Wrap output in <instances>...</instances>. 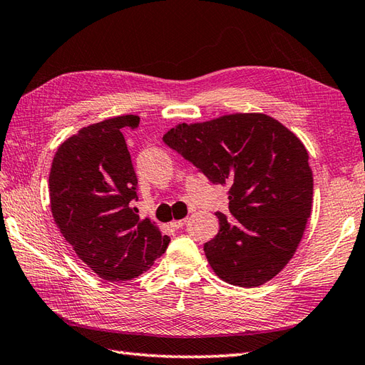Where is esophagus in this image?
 I'll list each match as a JSON object with an SVG mask.
<instances>
[{"label": "esophagus", "mask_w": 365, "mask_h": 365, "mask_svg": "<svg viewBox=\"0 0 365 365\" xmlns=\"http://www.w3.org/2000/svg\"><path fill=\"white\" fill-rule=\"evenodd\" d=\"M185 222H187V218H182V220H173L170 225H172L175 230H180V228H182V226L185 225Z\"/></svg>", "instance_id": "esophagus-1"}]
</instances>
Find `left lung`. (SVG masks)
Listing matches in <instances>:
<instances>
[{
  "label": "left lung",
  "mask_w": 365,
  "mask_h": 365,
  "mask_svg": "<svg viewBox=\"0 0 365 365\" xmlns=\"http://www.w3.org/2000/svg\"><path fill=\"white\" fill-rule=\"evenodd\" d=\"M212 184L228 187L234 220L205 244L218 278L240 287L270 281L292 259L312 207L309 156L298 137L265 114L178 125L162 137Z\"/></svg>",
  "instance_id": "1"
}]
</instances>
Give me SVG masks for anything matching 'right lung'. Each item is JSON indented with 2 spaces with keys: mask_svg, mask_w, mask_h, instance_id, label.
<instances>
[{
  "mask_svg": "<svg viewBox=\"0 0 365 365\" xmlns=\"http://www.w3.org/2000/svg\"><path fill=\"white\" fill-rule=\"evenodd\" d=\"M139 117L121 115L83 128L58 148L50 172L54 222L78 257L106 281L147 272L170 237L139 218L137 176L123 131Z\"/></svg>",
  "mask_w": 365,
  "mask_h": 365,
  "instance_id": "right-lung-1",
  "label": "right lung"
}]
</instances>
